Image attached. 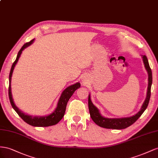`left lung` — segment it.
Instances as JSON below:
<instances>
[{
    "instance_id": "1",
    "label": "left lung",
    "mask_w": 158,
    "mask_h": 158,
    "mask_svg": "<svg viewBox=\"0 0 158 158\" xmlns=\"http://www.w3.org/2000/svg\"><path fill=\"white\" fill-rule=\"evenodd\" d=\"M143 59V62L145 68L148 72V87L147 91V96L144 101L140 110L135 115L130 117H125V118H105L102 116L99 110L94 106L91 100V96L89 94L88 98V104H89V110L90 112V116H91L92 120L94 122V123L97 124L98 126L105 128L109 129H116L121 130L127 128V127L131 126L136 122L140 116L142 114L143 112L145 111L146 108L148 107V103L150 101V98L151 96V86L152 83V70L148 63V58L146 56H142Z\"/></svg>"
}]
</instances>
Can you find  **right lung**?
I'll list each match as a JSON object with an SVG mask.
<instances>
[{"mask_svg":"<svg viewBox=\"0 0 158 158\" xmlns=\"http://www.w3.org/2000/svg\"><path fill=\"white\" fill-rule=\"evenodd\" d=\"M34 41V40H31L30 42L26 43L22 48L20 49V51L18 53V55L16 57V59L13 63L12 65L10 74H9V87H8V96L9 99H10V104L12 106L13 109L17 112V114L20 116V118L23 120L27 124H28L33 127H49V126H53L57 124L62 119L65 114V112L66 109L67 103L71 97L73 95V93L76 91L77 89H79L81 87V84L79 83H76L67 87L61 94V97L59 99V101L57 102V105L56 110H54L52 113L50 114H48L44 116H33L26 114L24 112H22L19 108H18L13 101L12 93H11V79H12V75L13 71H14L15 67L18 61H19V58L20 57L21 53L22 51L24 50L25 48L28 47L29 46L32 44Z\"/></svg>","mask_w":158,"mask_h":158,"instance_id":"1","label":"right lung"}]
</instances>
